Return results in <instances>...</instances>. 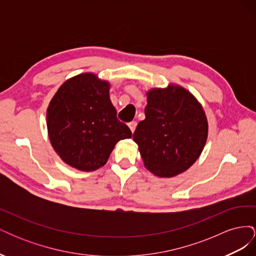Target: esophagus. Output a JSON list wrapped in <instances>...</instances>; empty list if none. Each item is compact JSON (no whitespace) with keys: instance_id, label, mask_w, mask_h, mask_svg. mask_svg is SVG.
<instances>
[{"instance_id":"34e87169","label":"esophagus","mask_w":256,"mask_h":256,"mask_svg":"<svg viewBox=\"0 0 256 256\" xmlns=\"http://www.w3.org/2000/svg\"><path fill=\"white\" fill-rule=\"evenodd\" d=\"M128 126H129V128H130V130H131V132H134V131L136 128V122H134V120L130 122L128 124Z\"/></svg>"}]
</instances>
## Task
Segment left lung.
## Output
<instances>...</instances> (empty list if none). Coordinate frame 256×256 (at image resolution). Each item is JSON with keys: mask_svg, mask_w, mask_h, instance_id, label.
<instances>
[{"mask_svg": "<svg viewBox=\"0 0 256 256\" xmlns=\"http://www.w3.org/2000/svg\"><path fill=\"white\" fill-rule=\"evenodd\" d=\"M208 122L202 106L177 85L147 92L145 120L138 124L134 140L148 171L173 177L188 170L202 152Z\"/></svg>", "mask_w": 256, "mask_h": 256, "instance_id": "obj_1", "label": "left lung"}]
</instances>
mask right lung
<instances>
[{
  "instance_id": "obj_1",
  "label": "right lung",
  "mask_w": 256,
  "mask_h": 256,
  "mask_svg": "<svg viewBox=\"0 0 256 256\" xmlns=\"http://www.w3.org/2000/svg\"><path fill=\"white\" fill-rule=\"evenodd\" d=\"M110 84L92 74L67 80L51 99L47 127L60 159L80 171H95L106 164L115 144L132 136L116 118Z\"/></svg>"
}]
</instances>
